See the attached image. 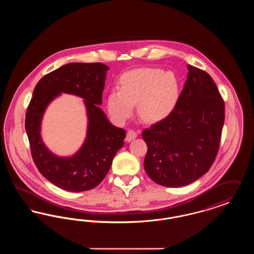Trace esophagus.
I'll return each mask as SVG.
<instances>
[{
    "label": "esophagus",
    "instance_id": "obj_1",
    "mask_svg": "<svg viewBox=\"0 0 254 254\" xmlns=\"http://www.w3.org/2000/svg\"><path fill=\"white\" fill-rule=\"evenodd\" d=\"M136 137H137V132L134 131L132 129H129V130L127 131V133L126 141H127V142H130V141L134 140Z\"/></svg>",
    "mask_w": 254,
    "mask_h": 254
}]
</instances>
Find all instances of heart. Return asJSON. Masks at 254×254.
<instances>
[{
    "instance_id": "heart-1",
    "label": "heart",
    "mask_w": 254,
    "mask_h": 254,
    "mask_svg": "<svg viewBox=\"0 0 254 254\" xmlns=\"http://www.w3.org/2000/svg\"><path fill=\"white\" fill-rule=\"evenodd\" d=\"M179 98L177 78L158 68H139L123 74L120 90H112L107 99L110 116L118 123L127 121L137 105L139 116L145 122L166 119Z\"/></svg>"
}]
</instances>
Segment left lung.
Masks as SVG:
<instances>
[{"label":"left lung","instance_id":"8db88e82","mask_svg":"<svg viewBox=\"0 0 254 254\" xmlns=\"http://www.w3.org/2000/svg\"><path fill=\"white\" fill-rule=\"evenodd\" d=\"M188 77L175 109L143 131L144 168L159 185L187 186L206 173L217 155L225 103L209 74L188 64Z\"/></svg>","mask_w":254,"mask_h":254}]
</instances>
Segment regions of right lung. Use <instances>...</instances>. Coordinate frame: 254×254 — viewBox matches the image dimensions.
I'll use <instances>...</instances> for the list:
<instances>
[{"mask_svg":"<svg viewBox=\"0 0 254 254\" xmlns=\"http://www.w3.org/2000/svg\"><path fill=\"white\" fill-rule=\"evenodd\" d=\"M108 70L109 67L101 63L64 64L38 82L26 109L25 130L37 169L64 190L80 192L94 189L104 180L113 158L124 145L126 130L111 125L99 108ZM62 92L84 97L89 117L85 143L71 158L51 154L39 134L44 110Z\"/></svg>","mask_w":254,"mask_h":254,"instance_id":"obj_1","label":"right lung"}]
</instances>
